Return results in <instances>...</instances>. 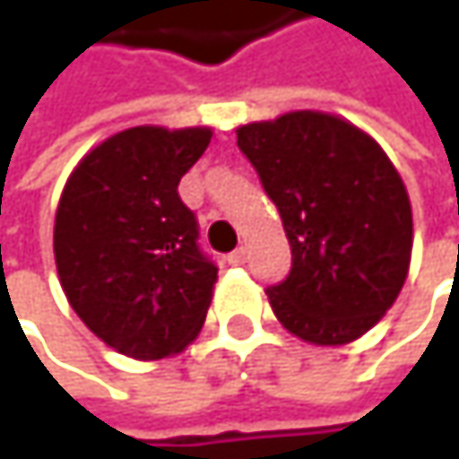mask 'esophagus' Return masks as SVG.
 <instances>
[{"instance_id": "34e87169", "label": "esophagus", "mask_w": 459, "mask_h": 459, "mask_svg": "<svg viewBox=\"0 0 459 459\" xmlns=\"http://www.w3.org/2000/svg\"><path fill=\"white\" fill-rule=\"evenodd\" d=\"M229 263L230 265H244V263H247V249H244V247L233 249L229 255Z\"/></svg>"}]
</instances>
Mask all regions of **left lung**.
Listing matches in <instances>:
<instances>
[{"mask_svg":"<svg viewBox=\"0 0 459 459\" xmlns=\"http://www.w3.org/2000/svg\"><path fill=\"white\" fill-rule=\"evenodd\" d=\"M281 215L290 276L268 287L287 332L345 345L396 303L412 260V204L380 143L342 117L290 111L236 127Z\"/></svg>","mask_w":459,"mask_h":459,"instance_id":"obj_1","label":"left lung"}]
</instances>
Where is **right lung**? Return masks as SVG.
I'll return each mask as SVG.
<instances>
[{"mask_svg": "<svg viewBox=\"0 0 459 459\" xmlns=\"http://www.w3.org/2000/svg\"><path fill=\"white\" fill-rule=\"evenodd\" d=\"M212 140L210 127H130L98 143L68 175L55 212L60 287L114 351L156 361L191 345L218 268L178 183Z\"/></svg>", "mask_w": 459, "mask_h": 459, "instance_id": "right-lung-1", "label": "right lung"}]
</instances>
